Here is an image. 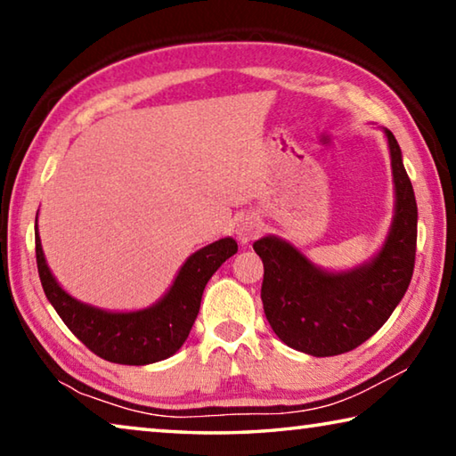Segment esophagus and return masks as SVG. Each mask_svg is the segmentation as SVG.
Listing matches in <instances>:
<instances>
[{
  "label": "esophagus",
  "instance_id": "esophagus-1",
  "mask_svg": "<svg viewBox=\"0 0 456 456\" xmlns=\"http://www.w3.org/2000/svg\"><path fill=\"white\" fill-rule=\"evenodd\" d=\"M261 231V221L256 217V215H245V217L237 223V237L241 239L243 243L251 241Z\"/></svg>",
  "mask_w": 456,
  "mask_h": 456
}]
</instances>
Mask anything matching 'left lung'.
<instances>
[{
  "instance_id": "8db88e82",
  "label": "left lung",
  "mask_w": 456,
  "mask_h": 456,
  "mask_svg": "<svg viewBox=\"0 0 456 456\" xmlns=\"http://www.w3.org/2000/svg\"><path fill=\"white\" fill-rule=\"evenodd\" d=\"M384 133L392 157L396 211L382 251L370 264L348 273H328L281 239L264 237L253 243L264 261L265 318L293 350L326 358L358 348L384 326L411 285L419 209L396 138L390 130Z\"/></svg>"
}]
</instances>
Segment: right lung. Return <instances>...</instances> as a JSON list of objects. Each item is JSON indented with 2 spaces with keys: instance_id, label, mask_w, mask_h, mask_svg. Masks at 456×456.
<instances>
[{
  "instance_id": "add662e5",
  "label": "right lung",
  "mask_w": 456,
  "mask_h": 456,
  "mask_svg": "<svg viewBox=\"0 0 456 456\" xmlns=\"http://www.w3.org/2000/svg\"><path fill=\"white\" fill-rule=\"evenodd\" d=\"M235 253V239H219L184 261L173 288L159 304L141 312L112 314L80 304L60 288L44 259L36 225L37 273L53 310L90 352L126 366L152 364L181 348L197 320L207 281Z\"/></svg>"
}]
</instances>
